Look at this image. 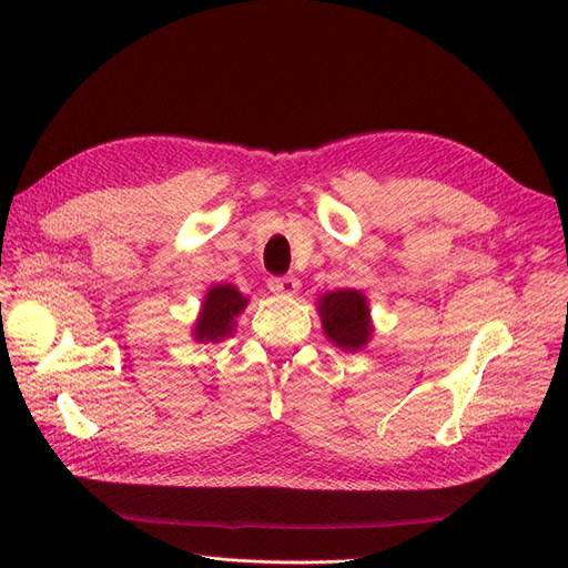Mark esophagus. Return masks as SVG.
I'll return each instance as SVG.
<instances>
[{
	"mask_svg": "<svg viewBox=\"0 0 568 568\" xmlns=\"http://www.w3.org/2000/svg\"><path fill=\"white\" fill-rule=\"evenodd\" d=\"M267 286H270L272 294H280V296H294L296 291L301 288V282H298L296 277H272Z\"/></svg>",
	"mask_w": 568,
	"mask_h": 568,
	"instance_id": "1",
	"label": "esophagus"
}]
</instances>
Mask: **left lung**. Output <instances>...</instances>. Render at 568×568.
Masks as SVG:
<instances>
[{
  "label": "left lung",
  "mask_w": 568,
  "mask_h": 568,
  "mask_svg": "<svg viewBox=\"0 0 568 568\" xmlns=\"http://www.w3.org/2000/svg\"><path fill=\"white\" fill-rule=\"evenodd\" d=\"M324 336L341 351H363L374 336L369 301L357 288L326 291L317 298Z\"/></svg>",
  "instance_id": "left-lung-1"
}]
</instances>
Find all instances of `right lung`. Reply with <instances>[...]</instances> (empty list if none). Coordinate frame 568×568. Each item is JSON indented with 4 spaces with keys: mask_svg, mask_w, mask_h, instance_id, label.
Masks as SVG:
<instances>
[{
    "mask_svg": "<svg viewBox=\"0 0 568 568\" xmlns=\"http://www.w3.org/2000/svg\"><path fill=\"white\" fill-rule=\"evenodd\" d=\"M248 298L234 284H213L201 301L199 317L192 326L196 343H217L236 329V317L246 311Z\"/></svg>",
    "mask_w": 568,
    "mask_h": 568,
    "instance_id": "1",
    "label": "right lung"
}]
</instances>
